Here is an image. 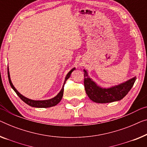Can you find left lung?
Masks as SVG:
<instances>
[{
	"instance_id": "left-lung-1",
	"label": "left lung",
	"mask_w": 147,
	"mask_h": 147,
	"mask_svg": "<svg viewBox=\"0 0 147 147\" xmlns=\"http://www.w3.org/2000/svg\"><path fill=\"white\" fill-rule=\"evenodd\" d=\"M84 84L86 94L90 99L96 103H109L123 99L129 92L136 80V76L125 82L108 88H102L88 76V72L84 69Z\"/></svg>"
}]
</instances>
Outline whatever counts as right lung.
Listing matches in <instances>:
<instances>
[{
  "instance_id": "add662e5",
  "label": "right lung",
  "mask_w": 147,
  "mask_h": 147,
  "mask_svg": "<svg viewBox=\"0 0 147 147\" xmlns=\"http://www.w3.org/2000/svg\"><path fill=\"white\" fill-rule=\"evenodd\" d=\"M9 69H8V80H9V83L10 84V86L12 87V88L14 90L15 92L16 93V94L20 98V99L22 100L23 102H24L26 104H27L29 106H32V107H34V108H50V107L52 106H56L57 104H59V102L61 100L63 96V91H64V85L65 84V82H66L67 80L70 77L71 74L72 73L74 70H75V68H73V69H71L70 71L68 74H67L66 77H65V82H64V85L62 88V89L61 90V91L59 92V93L55 97L51 98V99H49V100H31L29 99V98L25 97L23 95H22L15 88V87L14 86V85L12 84V81L10 80V73H9Z\"/></svg>"
}]
</instances>
